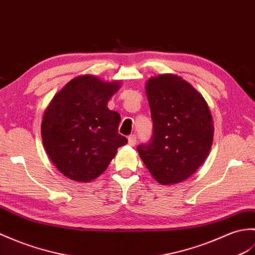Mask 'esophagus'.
<instances>
[{
  "mask_svg": "<svg viewBox=\"0 0 255 255\" xmlns=\"http://www.w3.org/2000/svg\"><path fill=\"white\" fill-rule=\"evenodd\" d=\"M128 143L129 145L134 146L135 143H137V135L135 134H130L128 137Z\"/></svg>",
  "mask_w": 255,
  "mask_h": 255,
  "instance_id": "1",
  "label": "esophagus"
}]
</instances>
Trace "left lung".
<instances>
[{"label":"left lung","mask_w":255,"mask_h":255,"mask_svg":"<svg viewBox=\"0 0 255 255\" xmlns=\"http://www.w3.org/2000/svg\"><path fill=\"white\" fill-rule=\"evenodd\" d=\"M153 122L150 141L137 150L157 182L188 179L208 157L214 126L202 94L173 74L152 77L145 87Z\"/></svg>","instance_id":"left-lung-1"}]
</instances>
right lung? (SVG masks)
<instances>
[{
    "instance_id": "right-lung-1",
    "label": "right lung",
    "mask_w": 255,
    "mask_h": 255,
    "mask_svg": "<svg viewBox=\"0 0 255 255\" xmlns=\"http://www.w3.org/2000/svg\"><path fill=\"white\" fill-rule=\"evenodd\" d=\"M121 82L82 75L70 80L44 112L43 146L67 178L88 182L108 168L127 139L118 133L121 116L108 108Z\"/></svg>"
}]
</instances>
